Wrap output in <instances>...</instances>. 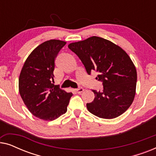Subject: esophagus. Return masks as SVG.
Listing matches in <instances>:
<instances>
[{
    "mask_svg": "<svg viewBox=\"0 0 156 156\" xmlns=\"http://www.w3.org/2000/svg\"><path fill=\"white\" fill-rule=\"evenodd\" d=\"M84 88H82V87H79V88L75 89V91H76V92H77L78 94H80V93L83 92V91H84Z\"/></svg>",
    "mask_w": 156,
    "mask_h": 156,
    "instance_id": "esophagus-1",
    "label": "esophagus"
}]
</instances>
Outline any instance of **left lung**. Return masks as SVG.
Instances as JSON below:
<instances>
[{"mask_svg":"<svg viewBox=\"0 0 156 156\" xmlns=\"http://www.w3.org/2000/svg\"><path fill=\"white\" fill-rule=\"evenodd\" d=\"M77 55L89 74L97 71L102 82L101 91L92 90L94 99L87 104L91 114L102 119H114L131 105L136 94L137 72L122 48L109 40L93 36L68 45Z\"/></svg>","mask_w":156,"mask_h":156,"instance_id":"obj_1","label":"left lung"}]
</instances>
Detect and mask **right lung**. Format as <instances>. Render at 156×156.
I'll return each mask as SVG.
<instances>
[{"instance_id": "obj_1", "label": "right lung", "mask_w": 156, "mask_h": 156, "mask_svg": "<svg viewBox=\"0 0 156 156\" xmlns=\"http://www.w3.org/2000/svg\"><path fill=\"white\" fill-rule=\"evenodd\" d=\"M66 42L50 40L30 53L21 70L19 92L23 102L34 116L53 121L67 112L72 93L55 85V59Z\"/></svg>"}]
</instances>
